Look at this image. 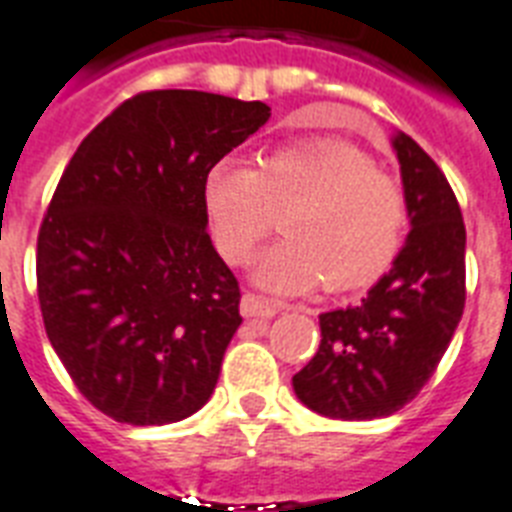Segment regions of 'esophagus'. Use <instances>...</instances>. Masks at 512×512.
I'll return each mask as SVG.
<instances>
[{
  "instance_id": "obj_1",
  "label": "esophagus",
  "mask_w": 512,
  "mask_h": 512,
  "mask_svg": "<svg viewBox=\"0 0 512 512\" xmlns=\"http://www.w3.org/2000/svg\"><path fill=\"white\" fill-rule=\"evenodd\" d=\"M280 312V304L269 301V298H261L256 293H245L240 298V314L243 317H275Z\"/></svg>"
}]
</instances>
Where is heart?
Instances as JSON below:
<instances>
[{"label": "heart", "mask_w": 512, "mask_h": 512, "mask_svg": "<svg viewBox=\"0 0 512 512\" xmlns=\"http://www.w3.org/2000/svg\"><path fill=\"white\" fill-rule=\"evenodd\" d=\"M208 232L224 261L243 264L275 230L280 243L253 261L256 285L301 293L325 280L349 290L378 280L402 251L407 198L370 155L341 140H304L256 158H222L203 177Z\"/></svg>", "instance_id": "b5f03b06"}]
</instances>
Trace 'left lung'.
<instances>
[{"label": "left lung", "mask_w": 512, "mask_h": 512, "mask_svg": "<svg viewBox=\"0 0 512 512\" xmlns=\"http://www.w3.org/2000/svg\"><path fill=\"white\" fill-rule=\"evenodd\" d=\"M410 235L391 269L357 306L320 314L322 341L293 375L317 415L388 418L418 396L465 309V224L447 177L404 132L391 137Z\"/></svg>", "instance_id": "left-lung-1"}]
</instances>
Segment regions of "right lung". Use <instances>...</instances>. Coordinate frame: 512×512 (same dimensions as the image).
<instances>
[{
	"instance_id": "right-lung-1",
	"label": "right lung",
	"mask_w": 512,
	"mask_h": 512,
	"mask_svg": "<svg viewBox=\"0 0 512 512\" xmlns=\"http://www.w3.org/2000/svg\"><path fill=\"white\" fill-rule=\"evenodd\" d=\"M269 105L198 89L142 92L65 166L36 245L52 349L108 418L166 425L211 399L240 327L203 177L269 121Z\"/></svg>"
}]
</instances>
